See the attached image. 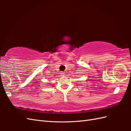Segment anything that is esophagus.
Listing matches in <instances>:
<instances>
[{
  "label": "esophagus",
  "mask_w": 131,
  "mask_h": 131,
  "mask_svg": "<svg viewBox=\"0 0 131 131\" xmlns=\"http://www.w3.org/2000/svg\"><path fill=\"white\" fill-rule=\"evenodd\" d=\"M61 74H62L63 76H64V75H65V72H62H62H61Z\"/></svg>",
  "instance_id": "34e87169"
}]
</instances>
